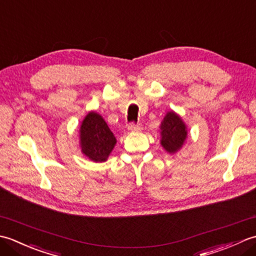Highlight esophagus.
I'll return each mask as SVG.
<instances>
[{
  "label": "esophagus",
  "mask_w": 256,
  "mask_h": 256,
  "mask_svg": "<svg viewBox=\"0 0 256 256\" xmlns=\"http://www.w3.org/2000/svg\"><path fill=\"white\" fill-rule=\"evenodd\" d=\"M128 130L130 132H138V131H140V130H142V124L140 123H131V124H128Z\"/></svg>",
  "instance_id": "esophagus-1"
}]
</instances>
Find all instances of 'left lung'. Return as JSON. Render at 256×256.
Returning a JSON list of instances; mask_svg holds the SVG:
<instances>
[{
  "label": "left lung",
  "mask_w": 256,
  "mask_h": 256,
  "mask_svg": "<svg viewBox=\"0 0 256 256\" xmlns=\"http://www.w3.org/2000/svg\"><path fill=\"white\" fill-rule=\"evenodd\" d=\"M160 144L168 153L174 154L182 148L187 138L186 124L174 111L168 112L162 120L160 124Z\"/></svg>",
  "instance_id": "8db88e82"
}]
</instances>
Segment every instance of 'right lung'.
<instances>
[{"mask_svg": "<svg viewBox=\"0 0 256 256\" xmlns=\"http://www.w3.org/2000/svg\"><path fill=\"white\" fill-rule=\"evenodd\" d=\"M116 144V138L104 120L96 112H89L80 126L81 152L96 162H106Z\"/></svg>", "mask_w": 256, "mask_h": 256, "instance_id": "right-lung-1", "label": "right lung"}]
</instances>
